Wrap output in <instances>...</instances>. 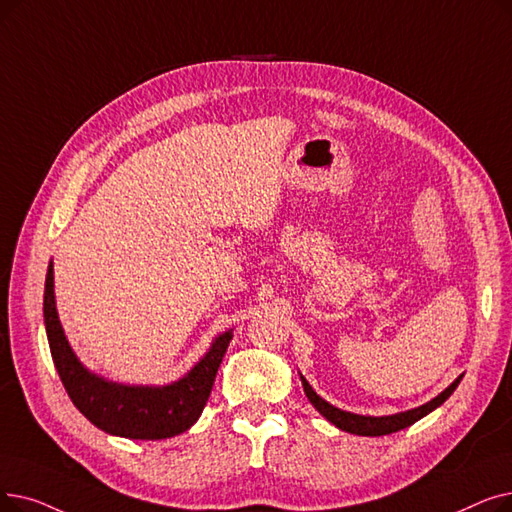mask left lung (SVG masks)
Instances as JSON below:
<instances>
[{"label":"left lung","instance_id":"8db88e82","mask_svg":"<svg viewBox=\"0 0 512 512\" xmlns=\"http://www.w3.org/2000/svg\"><path fill=\"white\" fill-rule=\"evenodd\" d=\"M303 389L309 397V402L314 404V408L324 416L328 418L332 425L339 427L341 431H347V433H353V435H368V437H379V435H389V433H395V431H402L410 425H414L416 420H420L422 416H427L429 412H433L437 406H441L446 399L454 393V389L458 387L460 383V376L458 379L443 391L439 393L435 399H431L429 404L420 406V408H414V410H408V412H402V414H393V416H360V414H351V412H343L335 406H330L326 399H322L314 389H311V385L303 379Z\"/></svg>","mask_w":512,"mask_h":512}]
</instances>
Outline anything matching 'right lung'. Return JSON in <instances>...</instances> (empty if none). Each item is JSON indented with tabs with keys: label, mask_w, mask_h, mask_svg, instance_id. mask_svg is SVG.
Segmentation results:
<instances>
[{
	"label": "right lung",
	"mask_w": 512,
	"mask_h": 512,
	"mask_svg": "<svg viewBox=\"0 0 512 512\" xmlns=\"http://www.w3.org/2000/svg\"><path fill=\"white\" fill-rule=\"evenodd\" d=\"M43 320L54 366L77 410L98 429L129 439H167L188 431L211 395L217 368L232 332L215 339L205 358L184 379L167 387H127L87 372L66 341L54 303V268L50 263L43 291Z\"/></svg>",
	"instance_id": "obj_1"
}]
</instances>
